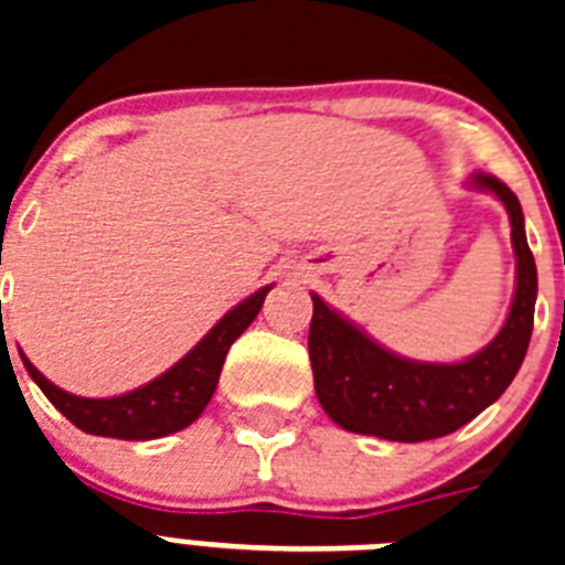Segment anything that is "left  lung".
Segmentation results:
<instances>
[{
    "mask_svg": "<svg viewBox=\"0 0 565 565\" xmlns=\"http://www.w3.org/2000/svg\"><path fill=\"white\" fill-rule=\"evenodd\" d=\"M469 186L492 192L507 206L518 257L515 297L498 337L467 362L404 359L373 342L353 322L313 299L308 353L322 411L348 433L387 441H430L456 433L507 391L526 356L535 326L537 268L529 252L515 192L495 174L476 172Z\"/></svg>",
    "mask_w": 565,
    "mask_h": 565,
    "instance_id": "left-lung-1",
    "label": "left lung"
}]
</instances>
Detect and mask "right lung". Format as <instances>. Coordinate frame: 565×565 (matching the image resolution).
Returning a JSON list of instances; mask_svg holds the SVG:
<instances>
[{"label": "right lung", "mask_w": 565, "mask_h": 565, "mask_svg": "<svg viewBox=\"0 0 565 565\" xmlns=\"http://www.w3.org/2000/svg\"><path fill=\"white\" fill-rule=\"evenodd\" d=\"M268 291H271V286L259 288L257 294L243 299L201 342L194 344L181 362L172 364L167 373H161L138 391L124 393V396H73V393L56 387L50 379H44L22 351H19V356H22L30 379L50 398V404L76 424L78 430L89 433V436L124 438V441H149V438L183 430L206 411L209 398L217 387V379H221L228 348L239 333L252 326Z\"/></svg>", "instance_id": "1"}]
</instances>
